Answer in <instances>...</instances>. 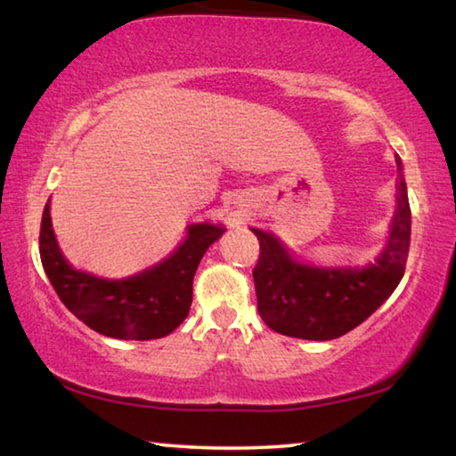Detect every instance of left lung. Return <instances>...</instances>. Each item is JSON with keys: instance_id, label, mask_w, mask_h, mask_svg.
<instances>
[{"instance_id": "1", "label": "left lung", "mask_w": 456, "mask_h": 456, "mask_svg": "<svg viewBox=\"0 0 456 456\" xmlns=\"http://www.w3.org/2000/svg\"><path fill=\"white\" fill-rule=\"evenodd\" d=\"M396 213L390 237L376 264L366 269H315L293 261L280 241L251 229L259 241L253 269L261 320L277 334L304 339H334L368 320L396 289L411 247L403 163L396 157Z\"/></svg>"}]
</instances>
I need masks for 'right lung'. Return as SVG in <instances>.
<instances>
[{
  "mask_svg": "<svg viewBox=\"0 0 456 456\" xmlns=\"http://www.w3.org/2000/svg\"><path fill=\"white\" fill-rule=\"evenodd\" d=\"M217 225H191L171 257L141 275L108 281L76 272L61 257L50 219V200L40 227V257L52 288L68 310L98 334L120 339H157L187 318L192 277L209 245L223 235Z\"/></svg>",
  "mask_w": 456,
  "mask_h": 456,
  "instance_id": "obj_1",
  "label": "right lung"
}]
</instances>
